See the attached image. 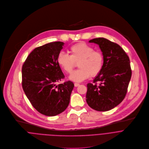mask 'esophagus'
Returning <instances> with one entry per match:
<instances>
[{"label":"esophagus","mask_w":149,"mask_h":149,"mask_svg":"<svg viewBox=\"0 0 149 149\" xmlns=\"http://www.w3.org/2000/svg\"><path fill=\"white\" fill-rule=\"evenodd\" d=\"M80 86V84L77 83H74V86H75V87H78V86Z\"/></svg>","instance_id":"obj_1"}]
</instances>
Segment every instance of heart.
Here are the masks:
<instances>
[{
  "label": "heart",
  "mask_w": 149,
  "mask_h": 149,
  "mask_svg": "<svg viewBox=\"0 0 149 149\" xmlns=\"http://www.w3.org/2000/svg\"><path fill=\"white\" fill-rule=\"evenodd\" d=\"M69 52L70 55L60 52L57 62L66 73L71 74L78 63L80 68L73 72L70 79L76 82L84 81L91 77H96L102 72L104 65L103 53L84 42L72 45Z\"/></svg>",
  "instance_id": "obj_1"
}]
</instances>
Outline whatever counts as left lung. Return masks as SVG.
Instances as JSON below:
<instances>
[{"instance_id": "obj_1", "label": "left lung", "mask_w": 149, "mask_h": 149, "mask_svg": "<svg viewBox=\"0 0 149 149\" xmlns=\"http://www.w3.org/2000/svg\"><path fill=\"white\" fill-rule=\"evenodd\" d=\"M99 45L104 56L102 72L88 83L86 102L93 109L105 111L119 104L125 99L132 76L130 59L118 44L103 38L89 41Z\"/></svg>"}]
</instances>
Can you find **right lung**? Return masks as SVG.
Instances as JSON below:
<instances>
[{
  "mask_svg": "<svg viewBox=\"0 0 149 149\" xmlns=\"http://www.w3.org/2000/svg\"><path fill=\"white\" fill-rule=\"evenodd\" d=\"M63 42H54L35 48L29 54L22 69V87L33 107L40 113L54 116L68 107L74 84L66 81L57 62Z\"/></svg>",
  "mask_w": 149,
  "mask_h": 149,
  "instance_id": "obj_1",
  "label": "right lung"
}]
</instances>
